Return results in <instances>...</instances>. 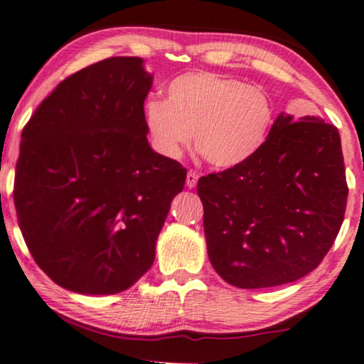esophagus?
Returning a JSON list of instances; mask_svg holds the SVG:
<instances>
[{
    "mask_svg": "<svg viewBox=\"0 0 364 364\" xmlns=\"http://www.w3.org/2000/svg\"><path fill=\"white\" fill-rule=\"evenodd\" d=\"M198 173L194 170H189L188 175H186V186L188 188H194L198 184Z\"/></svg>",
    "mask_w": 364,
    "mask_h": 364,
    "instance_id": "34e87169",
    "label": "esophagus"
}]
</instances>
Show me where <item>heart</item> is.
Here are the masks:
<instances>
[{
	"label": "heart",
	"mask_w": 364,
	"mask_h": 364,
	"mask_svg": "<svg viewBox=\"0 0 364 364\" xmlns=\"http://www.w3.org/2000/svg\"><path fill=\"white\" fill-rule=\"evenodd\" d=\"M276 119L274 102L262 86L214 72H189L171 80L166 101L149 97L144 122L155 150L180 159L191 140L215 168H235L264 147Z\"/></svg>",
	"instance_id": "obj_1"
}]
</instances>
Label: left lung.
Instances as JSON below:
<instances>
[{
  "label": "left lung",
  "instance_id": "1",
  "mask_svg": "<svg viewBox=\"0 0 364 364\" xmlns=\"http://www.w3.org/2000/svg\"><path fill=\"white\" fill-rule=\"evenodd\" d=\"M208 253L242 289L301 279L322 263L343 224L348 184L338 129L279 114L264 147L198 181Z\"/></svg>",
  "mask_w": 364,
  "mask_h": 364
}]
</instances>
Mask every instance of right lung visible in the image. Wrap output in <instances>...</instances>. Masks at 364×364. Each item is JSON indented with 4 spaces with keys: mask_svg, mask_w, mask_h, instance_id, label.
<instances>
[{
    "mask_svg": "<svg viewBox=\"0 0 364 364\" xmlns=\"http://www.w3.org/2000/svg\"><path fill=\"white\" fill-rule=\"evenodd\" d=\"M142 58L70 75L23 129L14 205L24 242L53 283L117 294L147 273L186 168L150 149Z\"/></svg>",
    "mask_w": 364,
    "mask_h": 364,
    "instance_id": "1",
    "label": "right lung"
}]
</instances>
